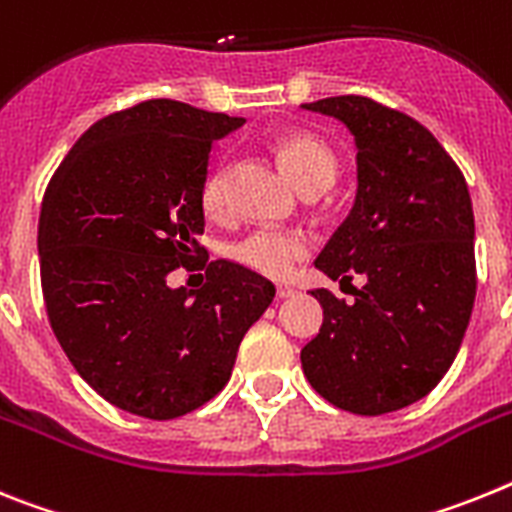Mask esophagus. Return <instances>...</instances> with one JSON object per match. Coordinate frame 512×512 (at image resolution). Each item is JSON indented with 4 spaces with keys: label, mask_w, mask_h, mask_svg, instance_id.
Returning <instances> with one entry per match:
<instances>
[{
    "label": "esophagus",
    "mask_w": 512,
    "mask_h": 512,
    "mask_svg": "<svg viewBox=\"0 0 512 512\" xmlns=\"http://www.w3.org/2000/svg\"><path fill=\"white\" fill-rule=\"evenodd\" d=\"M293 288L291 286H278L275 288V296H278V299H288V296H293Z\"/></svg>",
    "instance_id": "obj_1"
}]
</instances>
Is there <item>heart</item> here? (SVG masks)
<instances>
[{"label":"heart","mask_w":512,"mask_h":512,"mask_svg":"<svg viewBox=\"0 0 512 512\" xmlns=\"http://www.w3.org/2000/svg\"><path fill=\"white\" fill-rule=\"evenodd\" d=\"M278 157L288 175L306 193H319L335 180L337 157L330 146L314 133H288L278 141ZM201 206L208 216L221 219L229 208V167L219 164L201 185ZM311 237L301 229H275L260 226L247 231L231 244V260L265 278H286L296 262L309 257Z\"/></svg>","instance_id":"heart-1"}]
</instances>
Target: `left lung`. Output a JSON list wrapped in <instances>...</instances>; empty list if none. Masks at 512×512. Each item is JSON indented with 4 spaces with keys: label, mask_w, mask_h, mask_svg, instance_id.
<instances>
[{
    "label": "left lung",
    "mask_w": 512,
    "mask_h": 512,
    "mask_svg": "<svg viewBox=\"0 0 512 512\" xmlns=\"http://www.w3.org/2000/svg\"><path fill=\"white\" fill-rule=\"evenodd\" d=\"M306 110L348 126L358 195L317 265L332 281L364 275L353 304L327 288L319 335L301 350L317 394L353 415H386L422 399L459 353L477 296L474 211L459 164L410 115L361 95Z\"/></svg>",
    "instance_id": "obj_1"
}]
</instances>
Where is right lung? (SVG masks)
Instances as JSON below:
<instances>
[{
	"instance_id": "add662e5",
	"label": "right lung",
	"mask_w": 512,
	"mask_h": 512,
	"mask_svg": "<svg viewBox=\"0 0 512 512\" xmlns=\"http://www.w3.org/2000/svg\"><path fill=\"white\" fill-rule=\"evenodd\" d=\"M242 123L144 100L87 128L43 195L38 252L51 330L79 376L131 415L172 420L216 397L244 332L275 296L268 278L208 260L198 242L211 146ZM180 267H206L207 283L172 289Z\"/></svg>"
}]
</instances>
